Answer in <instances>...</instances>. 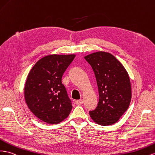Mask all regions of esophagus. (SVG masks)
<instances>
[{"label":"esophagus","mask_w":155,"mask_h":155,"mask_svg":"<svg viewBox=\"0 0 155 155\" xmlns=\"http://www.w3.org/2000/svg\"><path fill=\"white\" fill-rule=\"evenodd\" d=\"M83 104V100L82 99L76 100V105H81V104Z\"/></svg>","instance_id":"esophagus-1"}]
</instances>
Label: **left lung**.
<instances>
[{
  "label": "left lung",
  "mask_w": 155,
  "mask_h": 155,
  "mask_svg": "<svg viewBox=\"0 0 155 155\" xmlns=\"http://www.w3.org/2000/svg\"><path fill=\"white\" fill-rule=\"evenodd\" d=\"M85 58L94 71L99 93L97 107L89 111L91 117L103 126L114 124L130 103L132 93L128 74L111 53L96 52Z\"/></svg>",
  "instance_id": "8db88e82"
}]
</instances>
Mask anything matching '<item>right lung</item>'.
<instances>
[{"label": "right lung", "instance_id": "1", "mask_svg": "<svg viewBox=\"0 0 155 155\" xmlns=\"http://www.w3.org/2000/svg\"><path fill=\"white\" fill-rule=\"evenodd\" d=\"M75 55H51L41 58L29 72L25 85L28 108L44 122L56 124L72 110V101L62 84V77Z\"/></svg>", "mask_w": 155, "mask_h": 155}]
</instances>
